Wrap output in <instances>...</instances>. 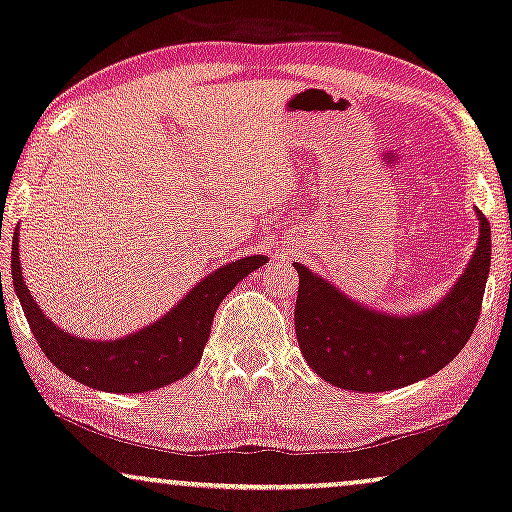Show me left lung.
<instances>
[{
  "label": "left lung",
  "instance_id": "1",
  "mask_svg": "<svg viewBox=\"0 0 512 512\" xmlns=\"http://www.w3.org/2000/svg\"><path fill=\"white\" fill-rule=\"evenodd\" d=\"M480 238L468 267L442 300L416 314L366 307L295 262L300 276L295 331L316 375L352 392H385L430 378L456 359L482 312L491 264V229L477 210Z\"/></svg>",
  "mask_w": 512,
  "mask_h": 512
}]
</instances>
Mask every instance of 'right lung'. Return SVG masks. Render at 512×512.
<instances>
[{
  "mask_svg": "<svg viewBox=\"0 0 512 512\" xmlns=\"http://www.w3.org/2000/svg\"><path fill=\"white\" fill-rule=\"evenodd\" d=\"M264 262L267 255L226 262L212 274L200 278V283L181 297L170 312L141 331L118 340H87L61 331L54 321L47 319L25 286L21 257H18V226L11 248V276H14L16 295L30 323V331L47 359L77 383L118 394L158 390L191 373L203 357L219 302L236 288L238 281L260 269Z\"/></svg>",
  "mask_w": 512,
  "mask_h": 512,
  "instance_id": "obj_1",
  "label": "right lung"
}]
</instances>
